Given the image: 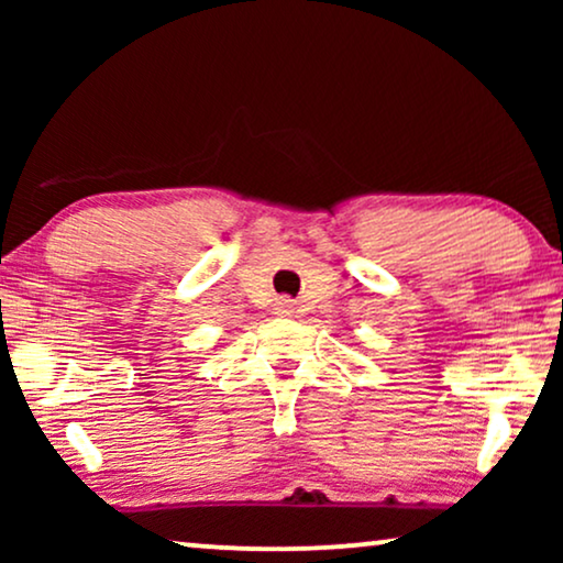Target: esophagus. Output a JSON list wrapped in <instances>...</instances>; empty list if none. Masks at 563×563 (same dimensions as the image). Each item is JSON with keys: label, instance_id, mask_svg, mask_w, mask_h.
I'll return each mask as SVG.
<instances>
[{"label": "esophagus", "instance_id": "34e87169", "mask_svg": "<svg viewBox=\"0 0 563 563\" xmlns=\"http://www.w3.org/2000/svg\"><path fill=\"white\" fill-rule=\"evenodd\" d=\"M295 312V305H291V299H276V314H282V318H287V314Z\"/></svg>", "mask_w": 563, "mask_h": 563}]
</instances>
